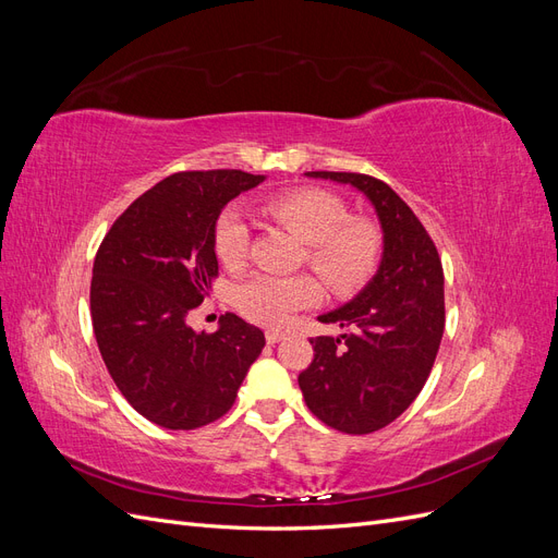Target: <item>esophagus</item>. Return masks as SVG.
Returning <instances> with one entry per match:
<instances>
[{
  "label": "esophagus",
  "mask_w": 558,
  "mask_h": 558,
  "mask_svg": "<svg viewBox=\"0 0 558 558\" xmlns=\"http://www.w3.org/2000/svg\"><path fill=\"white\" fill-rule=\"evenodd\" d=\"M283 332L281 330H267L265 332V340H267V344H277V342H281L283 340Z\"/></svg>",
  "instance_id": "obj_1"
}]
</instances>
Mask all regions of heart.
<instances>
[{
	"label": "heart",
	"instance_id": "1",
	"mask_svg": "<svg viewBox=\"0 0 558 558\" xmlns=\"http://www.w3.org/2000/svg\"><path fill=\"white\" fill-rule=\"evenodd\" d=\"M263 214L307 242V263L335 295H351L375 277L384 256V232L367 216H351L347 202L326 189H293L263 202ZM216 256L240 269L251 253V228L242 211L226 209L214 230ZM318 300L310 275L258 272L238 283L234 302L263 326H283Z\"/></svg>",
	"mask_w": 558,
	"mask_h": 558
}]
</instances>
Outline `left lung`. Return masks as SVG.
<instances>
[{
  "mask_svg": "<svg viewBox=\"0 0 558 558\" xmlns=\"http://www.w3.org/2000/svg\"><path fill=\"white\" fill-rule=\"evenodd\" d=\"M356 185L384 228L377 277L320 324L351 328L312 337L314 359L298 384L310 412L326 426L365 435L396 421L424 388L445 332L440 253L416 214L381 179L359 172H307Z\"/></svg>",
  "mask_w": 558,
  "mask_h": 558,
  "instance_id": "8db88e82",
  "label": "left lung"
}]
</instances>
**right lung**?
Listing matches in <instances>:
<instances>
[{"mask_svg": "<svg viewBox=\"0 0 558 558\" xmlns=\"http://www.w3.org/2000/svg\"><path fill=\"white\" fill-rule=\"evenodd\" d=\"M263 179L177 172L134 199L97 248L90 314L99 353L123 398L162 428L221 418L265 347L263 330L230 312L216 332L189 326L218 277V214Z\"/></svg>", "mask_w": 558, "mask_h": 558, "instance_id": "right-lung-1", "label": "right lung"}]
</instances>
